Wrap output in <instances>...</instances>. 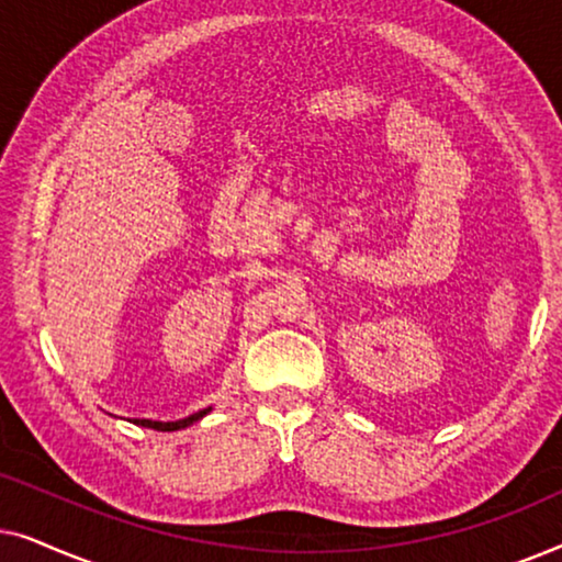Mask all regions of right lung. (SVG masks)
Wrapping results in <instances>:
<instances>
[{
	"mask_svg": "<svg viewBox=\"0 0 562 562\" xmlns=\"http://www.w3.org/2000/svg\"><path fill=\"white\" fill-rule=\"evenodd\" d=\"M206 412H210V409H202V412L191 414V417H187V419H179V422H150V419H137V425L150 427V429H160V432H173V429H183V427L194 425V422H196V419H202Z\"/></svg>",
	"mask_w": 562,
	"mask_h": 562,
	"instance_id": "add662e5",
	"label": "right lung"
}]
</instances>
